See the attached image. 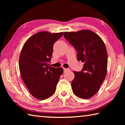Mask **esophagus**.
I'll return each mask as SVG.
<instances>
[{
	"mask_svg": "<svg viewBox=\"0 0 125 125\" xmlns=\"http://www.w3.org/2000/svg\"><path fill=\"white\" fill-rule=\"evenodd\" d=\"M63 71H64V73H65L67 72H68V71H69V69H67V68H63Z\"/></svg>",
	"mask_w": 125,
	"mask_h": 125,
	"instance_id": "1",
	"label": "esophagus"
}]
</instances>
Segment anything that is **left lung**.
Instances as JSON below:
<instances>
[{
	"label": "left lung",
	"instance_id": "left-lung-1",
	"mask_svg": "<svg viewBox=\"0 0 125 125\" xmlns=\"http://www.w3.org/2000/svg\"><path fill=\"white\" fill-rule=\"evenodd\" d=\"M63 35L78 52V61L84 62L81 71H74L73 92L78 98H90L98 92L106 75L107 54L105 44L98 35L88 30L65 32Z\"/></svg>",
	"mask_w": 125,
	"mask_h": 125
}]
</instances>
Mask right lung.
<instances>
[{"label": "right lung", "mask_w": 125, "mask_h": 125, "mask_svg": "<svg viewBox=\"0 0 125 125\" xmlns=\"http://www.w3.org/2000/svg\"><path fill=\"white\" fill-rule=\"evenodd\" d=\"M63 32H40L27 40L19 58L21 76L35 98L45 100L55 93L62 68L49 66L54 43Z\"/></svg>", "instance_id": "obj_1"}]
</instances>
